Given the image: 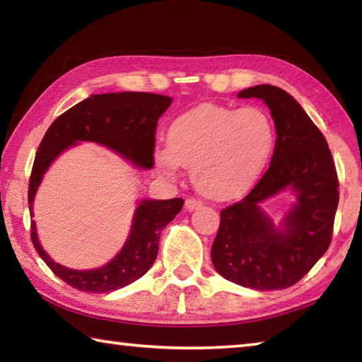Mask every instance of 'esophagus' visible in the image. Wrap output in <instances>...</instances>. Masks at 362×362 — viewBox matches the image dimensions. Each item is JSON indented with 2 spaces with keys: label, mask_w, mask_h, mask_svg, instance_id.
Masks as SVG:
<instances>
[{
  "label": "esophagus",
  "mask_w": 362,
  "mask_h": 362,
  "mask_svg": "<svg viewBox=\"0 0 362 362\" xmlns=\"http://www.w3.org/2000/svg\"><path fill=\"white\" fill-rule=\"evenodd\" d=\"M201 207V201H198V199H187L185 201V211H188V212H193V211H196V209H199Z\"/></svg>",
  "instance_id": "1"
}]
</instances>
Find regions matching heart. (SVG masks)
Masks as SVG:
<instances>
[{
  "label": "heart",
  "mask_w": 362,
  "mask_h": 362,
  "mask_svg": "<svg viewBox=\"0 0 362 362\" xmlns=\"http://www.w3.org/2000/svg\"><path fill=\"white\" fill-rule=\"evenodd\" d=\"M276 132L260 108H228L204 103L173 121L168 145L155 150L164 175L189 168L196 189L214 201L240 198L260 179L273 155Z\"/></svg>",
  "instance_id": "heart-1"
}]
</instances>
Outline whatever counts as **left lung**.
Returning <instances> with one entry per match:
<instances>
[{
	"label": "left lung",
	"instance_id": "left-lung-1",
	"mask_svg": "<svg viewBox=\"0 0 362 362\" xmlns=\"http://www.w3.org/2000/svg\"><path fill=\"white\" fill-rule=\"evenodd\" d=\"M238 97L265 102L276 144L269 168L252 192L220 214L211 259L220 276L238 286L287 289L329 249L339 206L335 164L321 131L284 89L259 84ZM283 191L294 194V203L274 223L261 206Z\"/></svg>",
	"mask_w": 362,
	"mask_h": 362
}]
</instances>
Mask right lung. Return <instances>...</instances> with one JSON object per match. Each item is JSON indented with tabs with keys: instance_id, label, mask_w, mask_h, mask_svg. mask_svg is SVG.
Returning a JSON list of instances; mask_svg holds the SVG:
<instances>
[{
	"instance_id": "right-lung-1",
	"label": "right lung",
	"mask_w": 362,
	"mask_h": 362,
	"mask_svg": "<svg viewBox=\"0 0 362 362\" xmlns=\"http://www.w3.org/2000/svg\"><path fill=\"white\" fill-rule=\"evenodd\" d=\"M173 99L168 95L148 93L93 94L60 115L36 151L28 185L30 216L33 217L35 196L47 169L64 151L81 142L105 146L137 169H151L158 119ZM182 206V198L137 199L124 246L99 268L75 269L60 265L42 249L35 222L32 241L46 265L66 284L83 292H113L142 278L151 268L158 255L159 235Z\"/></svg>"
}]
</instances>
